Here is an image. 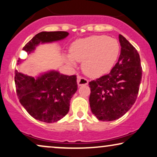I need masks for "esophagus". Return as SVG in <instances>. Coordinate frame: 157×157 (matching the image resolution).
<instances>
[{
    "instance_id": "1",
    "label": "esophagus",
    "mask_w": 157,
    "mask_h": 157,
    "mask_svg": "<svg viewBox=\"0 0 157 157\" xmlns=\"http://www.w3.org/2000/svg\"><path fill=\"white\" fill-rule=\"evenodd\" d=\"M77 82L78 86H82V85H86L88 84V80L84 77H81L80 76H77Z\"/></svg>"
}]
</instances>
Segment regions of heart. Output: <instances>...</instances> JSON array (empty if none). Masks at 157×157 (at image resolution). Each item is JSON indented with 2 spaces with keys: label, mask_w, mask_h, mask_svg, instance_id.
<instances>
[{
  "label": "heart",
  "mask_w": 157,
  "mask_h": 157,
  "mask_svg": "<svg viewBox=\"0 0 157 157\" xmlns=\"http://www.w3.org/2000/svg\"><path fill=\"white\" fill-rule=\"evenodd\" d=\"M120 46L116 39L103 35L80 39L72 42L66 59L71 65L82 62V70L92 77H98L111 70L118 57Z\"/></svg>",
  "instance_id": "heart-1"
}]
</instances>
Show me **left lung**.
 Segmentation results:
<instances>
[{
    "mask_svg": "<svg viewBox=\"0 0 157 157\" xmlns=\"http://www.w3.org/2000/svg\"><path fill=\"white\" fill-rule=\"evenodd\" d=\"M121 54L109 74L89 82L90 106L99 121H111L130 110L136 100L142 77L139 54L119 34Z\"/></svg>",
    "mask_w": 157,
    "mask_h": 157,
    "instance_id": "1",
    "label": "left lung"
}]
</instances>
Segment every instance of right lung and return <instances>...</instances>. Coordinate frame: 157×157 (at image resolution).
<instances>
[{
    "mask_svg": "<svg viewBox=\"0 0 157 157\" xmlns=\"http://www.w3.org/2000/svg\"><path fill=\"white\" fill-rule=\"evenodd\" d=\"M67 31H42L23 48L30 54L39 44L62 40ZM23 62L18 59V64ZM16 93L23 107L36 120L46 123L59 121L67 114L70 100L77 90L76 75H65L49 70L32 77L15 71Z\"/></svg>",
    "mask_w": 157,
    "mask_h": 157,
    "instance_id": "1",
    "label": "right lung"
}]
</instances>
